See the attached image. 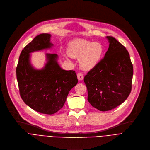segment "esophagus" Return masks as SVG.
I'll use <instances>...</instances> for the list:
<instances>
[{
	"mask_svg": "<svg viewBox=\"0 0 150 150\" xmlns=\"http://www.w3.org/2000/svg\"><path fill=\"white\" fill-rule=\"evenodd\" d=\"M77 76V79L79 81H82V80L83 79L84 76H83V74L82 73H78Z\"/></svg>",
	"mask_w": 150,
	"mask_h": 150,
	"instance_id": "1",
	"label": "esophagus"
}]
</instances>
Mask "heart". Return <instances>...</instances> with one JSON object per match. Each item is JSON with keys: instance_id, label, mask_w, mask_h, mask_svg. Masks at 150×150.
I'll use <instances>...</instances> for the list:
<instances>
[{"instance_id": "b5f03b06", "label": "heart", "mask_w": 150, "mask_h": 150, "mask_svg": "<svg viewBox=\"0 0 150 150\" xmlns=\"http://www.w3.org/2000/svg\"><path fill=\"white\" fill-rule=\"evenodd\" d=\"M103 51V47L99 42L76 39L70 43L68 54L73 58H81L79 61L81 67L84 70H90L100 61Z\"/></svg>"}]
</instances>
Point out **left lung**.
<instances>
[{
  "label": "left lung",
  "instance_id": "obj_1",
  "mask_svg": "<svg viewBox=\"0 0 150 150\" xmlns=\"http://www.w3.org/2000/svg\"><path fill=\"white\" fill-rule=\"evenodd\" d=\"M109 47L104 57L84 77L88 101L100 111L122 104L132 89L133 66L126 47L113 37H107Z\"/></svg>",
  "mask_w": 150,
  "mask_h": 150
}]
</instances>
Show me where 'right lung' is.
Returning <instances> with one entry per match:
<instances>
[{"label": "right lung", "mask_w": 150, "mask_h": 150, "mask_svg": "<svg viewBox=\"0 0 150 150\" xmlns=\"http://www.w3.org/2000/svg\"><path fill=\"white\" fill-rule=\"evenodd\" d=\"M51 35L41 33L23 49L16 67L20 96L23 101L38 112L52 115L61 109L69 91L77 83L76 72L62 69L55 54H46L47 62L38 70L30 63V53L51 47Z\"/></svg>", "instance_id": "right-lung-1"}]
</instances>
